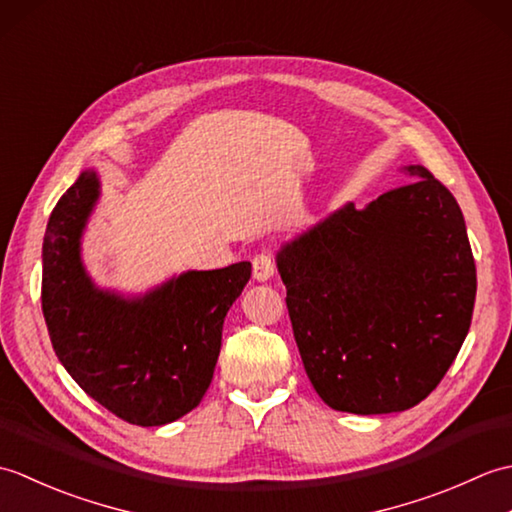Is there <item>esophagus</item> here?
I'll use <instances>...</instances> for the list:
<instances>
[{
    "instance_id": "34e87169",
    "label": "esophagus",
    "mask_w": 512,
    "mask_h": 512,
    "mask_svg": "<svg viewBox=\"0 0 512 512\" xmlns=\"http://www.w3.org/2000/svg\"><path fill=\"white\" fill-rule=\"evenodd\" d=\"M273 275H275V259L270 257L268 253L255 255V259H253V277L257 281H268Z\"/></svg>"
}]
</instances>
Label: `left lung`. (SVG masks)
<instances>
[{
	"instance_id": "8db88e82",
	"label": "left lung",
	"mask_w": 512,
	"mask_h": 512,
	"mask_svg": "<svg viewBox=\"0 0 512 512\" xmlns=\"http://www.w3.org/2000/svg\"><path fill=\"white\" fill-rule=\"evenodd\" d=\"M365 209L347 202L277 253L303 367L336 411H405L469 334L477 290L464 215L422 165Z\"/></svg>"
}]
</instances>
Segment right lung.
<instances>
[{
	"label": "right lung",
	"instance_id": "1",
	"mask_svg": "<svg viewBox=\"0 0 512 512\" xmlns=\"http://www.w3.org/2000/svg\"><path fill=\"white\" fill-rule=\"evenodd\" d=\"M101 195L83 171L61 195L43 237L41 310L61 365L107 411L160 427L200 405L222 347L228 308L250 279V262L189 270L140 297L94 284L81 237Z\"/></svg>",
	"mask_w": 512,
	"mask_h": 512
}]
</instances>
